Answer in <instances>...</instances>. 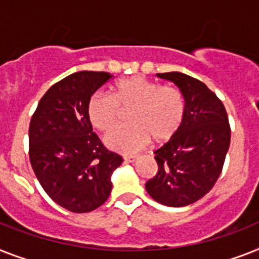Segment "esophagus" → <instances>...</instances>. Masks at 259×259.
Instances as JSON below:
<instances>
[{"mask_svg": "<svg viewBox=\"0 0 259 259\" xmlns=\"http://www.w3.org/2000/svg\"><path fill=\"white\" fill-rule=\"evenodd\" d=\"M138 159H139L138 156H124L125 163H135Z\"/></svg>", "mask_w": 259, "mask_h": 259, "instance_id": "obj_1", "label": "esophagus"}]
</instances>
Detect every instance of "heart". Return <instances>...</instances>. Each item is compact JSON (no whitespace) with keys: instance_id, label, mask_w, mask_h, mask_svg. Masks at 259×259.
Returning <instances> with one entry per match:
<instances>
[{"instance_id":"1","label":"heart","mask_w":259,"mask_h":259,"mask_svg":"<svg viewBox=\"0 0 259 259\" xmlns=\"http://www.w3.org/2000/svg\"><path fill=\"white\" fill-rule=\"evenodd\" d=\"M120 111H127L128 124L110 132L104 144L115 152L134 153L144 148L151 138L155 143H165L180 131L185 99L176 87L131 76L115 83L110 95L94 94L87 103V117L99 132L110 131Z\"/></svg>"}]
</instances>
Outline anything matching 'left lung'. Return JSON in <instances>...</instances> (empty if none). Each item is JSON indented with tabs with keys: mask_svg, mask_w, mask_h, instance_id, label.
Wrapping results in <instances>:
<instances>
[{
	"mask_svg": "<svg viewBox=\"0 0 259 259\" xmlns=\"http://www.w3.org/2000/svg\"><path fill=\"white\" fill-rule=\"evenodd\" d=\"M180 89L185 120L169 142L155 151L157 173L145 183L148 194L166 206H187L210 191L230 145V124L221 100L205 83L183 72L157 74Z\"/></svg>",
	"mask_w": 259,
	"mask_h": 259,
	"instance_id": "1",
	"label": "left lung"
}]
</instances>
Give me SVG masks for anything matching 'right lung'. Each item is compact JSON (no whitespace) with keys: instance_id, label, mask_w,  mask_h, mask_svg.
Returning a JSON list of instances; mask_svg holds the SVG:
<instances>
[{"instance_id":"right-lung-1","label":"right lung","mask_w":259,"mask_h":259,"mask_svg":"<svg viewBox=\"0 0 259 259\" xmlns=\"http://www.w3.org/2000/svg\"><path fill=\"white\" fill-rule=\"evenodd\" d=\"M112 78L79 71L53 84L38 103L29 127V157L49 197L72 213L95 210L107 201L111 175L123 163L93 132L87 103Z\"/></svg>"}]
</instances>
